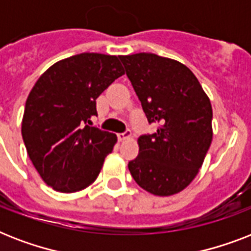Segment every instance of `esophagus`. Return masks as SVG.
<instances>
[{"label":"esophagus","instance_id":"1","mask_svg":"<svg viewBox=\"0 0 251 251\" xmlns=\"http://www.w3.org/2000/svg\"><path fill=\"white\" fill-rule=\"evenodd\" d=\"M117 138L120 142L126 141V139H130V138H131V133H130V131H126V133H120V134H117Z\"/></svg>","mask_w":251,"mask_h":251}]
</instances>
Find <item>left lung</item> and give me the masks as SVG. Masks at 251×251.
I'll return each mask as SVG.
<instances>
[{
	"label": "left lung",
	"mask_w": 251,
	"mask_h": 251,
	"mask_svg": "<svg viewBox=\"0 0 251 251\" xmlns=\"http://www.w3.org/2000/svg\"><path fill=\"white\" fill-rule=\"evenodd\" d=\"M156 133L138 138L129 161L135 182L157 197L182 191L198 175L212 142V106L190 69L153 53L120 56Z\"/></svg>",
	"instance_id": "obj_1"
}]
</instances>
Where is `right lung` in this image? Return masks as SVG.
Here are the masks:
<instances>
[{"label":"right lung","mask_w":251,"mask_h":251,"mask_svg":"<svg viewBox=\"0 0 251 251\" xmlns=\"http://www.w3.org/2000/svg\"><path fill=\"white\" fill-rule=\"evenodd\" d=\"M125 74L120 56L80 53L44 72L25 101L22 137L33 167L53 190L75 193L98 178L116 134L87 125L96 99Z\"/></svg>","instance_id":"obj_1"}]
</instances>
